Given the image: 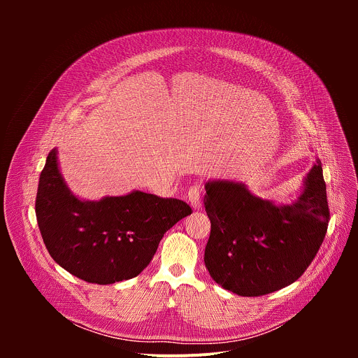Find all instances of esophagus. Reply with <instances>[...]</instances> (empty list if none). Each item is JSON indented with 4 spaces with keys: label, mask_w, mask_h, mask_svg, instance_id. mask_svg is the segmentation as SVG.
Returning <instances> with one entry per match:
<instances>
[{
    "label": "esophagus",
    "mask_w": 358,
    "mask_h": 358,
    "mask_svg": "<svg viewBox=\"0 0 358 358\" xmlns=\"http://www.w3.org/2000/svg\"><path fill=\"white\" fill-rule=\"evenodd\" d=\"M188 201L194 210H199L202 207L201 203V189L198 184H194L188 189Z\"/></svg>",
    "instance_id": "obj_1"
}]
</instances>
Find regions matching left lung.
I'll return each mask as SVG.
<instances>
[{
  "instance_id": "8db88e82",
  "label": "left lung",
  "mask_w": 358,
  "mask_h": 358,
  "mask_svg": "<svg viewBox=\"0 0 358 358\" xmlns=\"http://www.w3.org/2000/svg\"><path fill=\"white\" fill-rule=\"evenodd\" d=\"M206 191L211 234L203 262L224 289L264 296L296 282L309 268L330 221L319 160L292 206L278 207L232 181H210Z\"/></svg>"
}]
</instances>
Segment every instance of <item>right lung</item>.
<instances>
[{
    "label": "right lung",
    "instance_id": "1",
    "mask_svg": "<svg viewBox=\"0 0 358 358\" xmlns=\"http://www.w3.org/2000/svg\"><path fill=\"white\" fill-rule=\"evenodd\" d=\"M35 213L58 265L85 282L110 285L136 278L164 234L192 210L181 199L141 191L80 201L64 182L54 148L39 176Z\"/></svg>",
    "mask_w": 358,
    "mask_h": 358
}]
</instances>
